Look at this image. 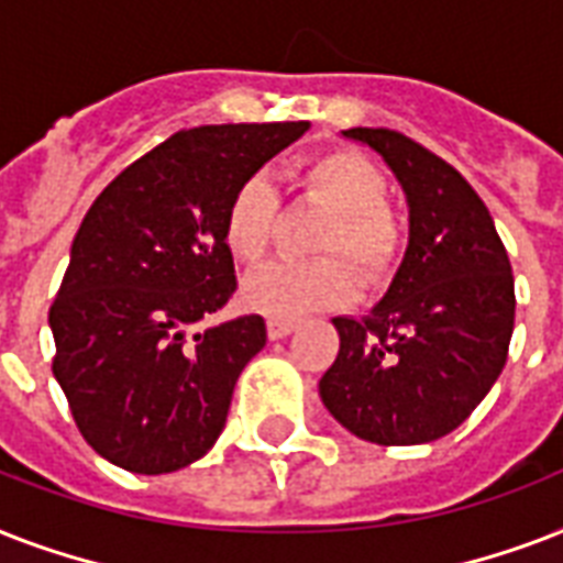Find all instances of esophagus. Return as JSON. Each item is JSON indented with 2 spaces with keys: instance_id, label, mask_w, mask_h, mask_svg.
Returning a JSON list of instances; mask_svg holds the SVG:
<instances>
[{
  "instance_id": "obj_1",
  "label": "esophagus",
  "mask_w": 563,
  "mask_h": 563,
  "mask_svg": "<svg viewBox=\"0 0 563 563\" xmlns=\"http://www.w3.org/2000/svg\"><path fill=\"white\" fill-rule=\"evenodd\" d=\"M265 327H268V339H286V335H289L298 324L289 321V318H268Z\"/></svg>"
}]
</instances>
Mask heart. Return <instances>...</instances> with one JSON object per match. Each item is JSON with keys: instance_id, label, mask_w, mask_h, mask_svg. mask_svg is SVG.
Wrapping results in <instances>:
<instances>
[{"instance_id": "b5f03b06", "label": "heart", "mask_w": 563, "mask_h": 563, "mask_svg": "<svg viewBox=\"0 0 563 563\" xmlns=\"http://www.w3.org/2000/svg\"><path fill=\"white\" fill-rule=\"evenodd\" d=\"M300 192L324 203L330 219L316 239L318 251L330 256L280 260L245 280V303L272 318H300L318 309L351 303L356 295L351 260L368 283L385 280L402 251V224L388 207V178L379 166L353 148H327L303 161L298 169ZM280 198L272 180L251 175L233 189L224 207V242L245 265L263 263L272 251ZM339 253V257H333Z\"/></svg>"}]
</instances>
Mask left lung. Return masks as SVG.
I'll return each instance as SVG.
<instances>
[{
  "mask_svg": "<svg viewBox=\"0 0 563 563\" xmlns=\"http://www.w3.org/2000/svg\"><path fill=\"white\" fill-rule=\"evenodd\" d=\"M409 201V247L371 316L333 318L339 356L318 383L344 429L371 444H429L453 432L503 374L515 277L476 189L438 154L388 128H351Z\"/></svg>",
  "mask_w": 563,
  "mask_h": 563,
  "instance_id": "obj_1",
  "label": "left lung"
}]
</instances>
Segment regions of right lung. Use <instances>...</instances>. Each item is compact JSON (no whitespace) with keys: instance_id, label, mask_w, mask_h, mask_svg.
I'll return each mask as SVG.
<instances>
[{"instance_id":"1","label":"right lung","mask_w":563,"mask_h":563,"mask_svg":"<svg viewBox=\"0 0 563 563\" xmlns=\"http://www.w3.org/2000/svg\"><path fill=\"white\" fill-rule=\"evenodd\" d=\"M309 122L201 125L110 180L73 239L48 309L52 374L84 441L131 473H172L221 435L263 316L201 327L236 291L224 242L233 189Z\"/></svg>"}]
</instances>
